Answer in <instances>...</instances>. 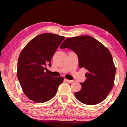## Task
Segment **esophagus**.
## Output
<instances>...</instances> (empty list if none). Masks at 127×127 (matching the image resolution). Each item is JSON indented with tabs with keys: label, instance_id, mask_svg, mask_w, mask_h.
Segmentation results:
<instances>
[{
	"label": "esophagus",
	"instance_id": "34e87169",
	"mask_svg": "<svg viewBox=\"0 0 127 127\" xmlns=\"http://www.w3.org/2000/svg\"><path fill=\"white\" fill-rule=\"evenodd\" d=\"M64 81H66V82H68V83H72V82H74V81H72V80H68V79H64Z\"/></svg>",
	"mask_w": 127,
	"mask_h": 127
}]
</instances>
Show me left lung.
I'll return each instance as SVG.
<instances>
[{"label":"left lung","instance_id":"1","mask_svg":"<svg viewBox=\"0 0 127 127\" xmlns=\"http://www.w3.org/2000/svg\"><path fill=\"white\" fill-rule=\"evenodd\" d=\"M61 48H68L78 56L80 68L88 72L80 83L81 90L75 93L78 100L86 105H95L105 100L114 85L116 68L111 53L101 43L88 35L66 39Z\"/></svg>","mask_w":127,"mask_h":127}]
</instances>
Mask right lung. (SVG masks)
<instances>
[{"label":"right lung","mask_w":127,"mask_h":127,"mask_svg":"<svg viewBox=\"0 0 127 127\" xmlns=\"http://www.w3.org/2000/svg\"><path fill=\"white\" fill-rule=\"evenodd\" d=\"M64 39L55 34H41L31 40L21 51L17 75L24 93L31 100H50L63 82V77H53L45 70L51 66V59Z\"/></svg>","instance_id":"obj_1"}]
</instances>
